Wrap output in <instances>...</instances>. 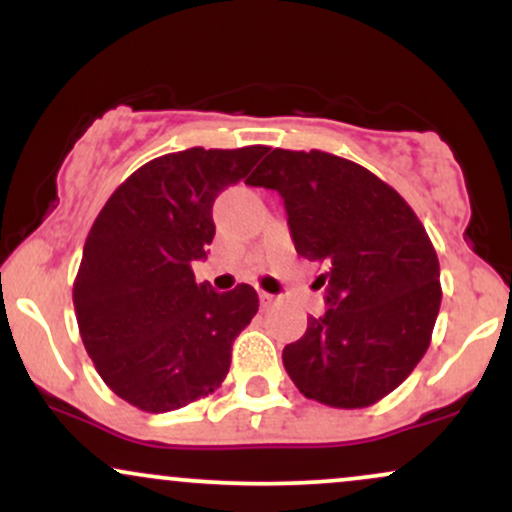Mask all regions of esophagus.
Listing matches in <instances>:
<instances>
[{"instance_id": "1", "label": "esophagus", "mask_w": 512, "mask_h": 512, "mask_svg": "<svg viewBox=\"0 0 512 512\" xmlns=\"http://www.w3.org/2000/svg\"><path fill=\"white\" fill-rule=\"evenodd\" d=\"M260 303H262V308H269V305L274 303V296L267 291H260Z\"/></svg>"}]
</instances>
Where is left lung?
Returning a JSON list of instances; mask_svg holds the SVG:
<instances>
[{"label":"left lung","mask_w":512,"mask_h":512,"mask_svg":"<svg viewBox=\"0 0 512 512\" xmlns=\"http://www.w3.org/2000/svg\"><path fill=\"white\" fill-rule=\"evenodd\" d=\"M248 185L279 192L296 252L327 264V310L284 346L286 373L337 409L390 395L424 358L440 308L426 228L378 175L325 151L274 149Z\"/></svg>","instance_id":"8db88e82"}]
</instances>
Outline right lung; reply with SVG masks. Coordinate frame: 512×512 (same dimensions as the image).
<instances>
[{
	"label": "right lung",
	"mask_w": 512,
	"mask_h": 512,
	"mask_svg": "<svg viewBox=\"0 0 512 512\" xmlns=\"http://www.w3.org/2000/svg\"><path fill=\"white\" fill-rule=\"evenodd\" d=\"M267 146L158 156L110 195L88 231L74 281L81 339L105 385L163 414L207 397L260 301L248 284L216 293L192 262L214 240V199L250 173Z\"/></svg>",
	"instance_id": "1"
}]
</instances>
